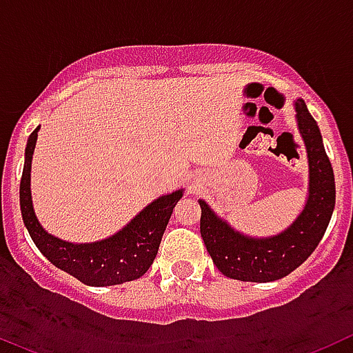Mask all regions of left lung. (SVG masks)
I'll list each match as a JSON object with an SVG mask.
<instances>
[{"label": "left lung", "instance_id": "1", "mask_svg": "<svg viewBox=\"0 0 353 353\" xmlns=\"http://www.w3.org/2000/svg\"><path fill=\"white\" fill-rule=\"evenodd\" d=\"M295 113L310 162V187L304 210L285 232L267 239L248 236L233 230L199 199V232L214 265L230 279L269 283L288 276L311 256L329 226L336 205L334 171L320 129L302 99L295 102Z\"/></svg>", "mask_w": 353, "mask_h": 353}]
</instances>
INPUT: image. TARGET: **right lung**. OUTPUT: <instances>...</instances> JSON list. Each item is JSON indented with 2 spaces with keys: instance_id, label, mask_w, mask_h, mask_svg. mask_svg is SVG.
Instances as JSON below:
<instances>
[{
  "instance_id": "right-lung-1",
  "label": "right lung",
  "mask_w": 353,
  "mask_h": 353,
  "mask_svg": "<svg viewBox=\"0 0 353 353\" xmlns=\"http://www.w3.org/2000/svg\"><path fill=\"white\" fill-rule=\"evenodd\" d=\"M39 129L40 127H37L28 138L23 179L19 189L21 214L31 240L54 267L65 270L84 285L113 286L139 279L157 256L164 230L170 223L174 205L183 196V189L152 201L125 228H121L109 239L92 244L65 242L58 236L49 235L40 226L31 203V159L35 152Z\"/></svg>"
}]
</instances>
